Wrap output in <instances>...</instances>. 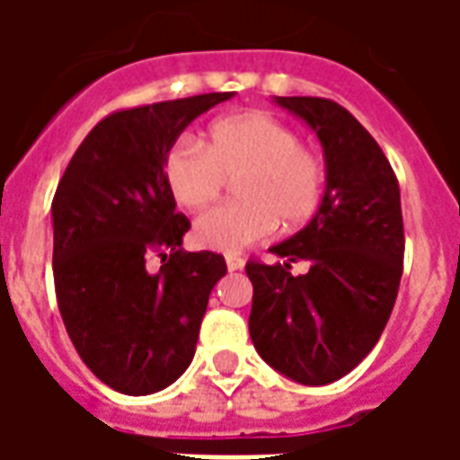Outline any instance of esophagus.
Instances as JSON below:
<instances>
[{"label": "esophagus", "mask_w": 460, "mask_h": 460, "mask_svg": "<svg viewBox=\"0 0 460 460\" xmlns=\"http://www.w3.org/2000/svg\"><path fill=\"white\" fill-rule=\"evenodd\" d=\"M243 263H246V261L241 259V256H234V253H231V256H226V269L229 270H241L243 269Z\"/></svg>", "instance_id": "esophagus-1"}]
</instances>
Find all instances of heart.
I'll return each mask as SVG.
<instances>
[{
    "label": "heart",
    "instance_id": "b5f03b06",
    "mask_svg": "<svg viewBox=\"0 0 460 460\" xmlns=\"http://www.w3.org/2000/svg\"><path fill=\"white\" fill-rule=\"evenodd\" d=\"M162 184L172 204L199 214L234 184L236 204L201 217L194 241L201 249L241 253L280 231L315 219L325 197V162L279 118L246 111L214 120L197 147L174 142L162 157Z\"/></svg>",
    "mask_w": 460,
    "mask_h": 460
}]
</instances>
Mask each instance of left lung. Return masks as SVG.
<instances>
[{"mask_svg": "<svg viewBox=\"0 0 460 460\" xmlns=\"http://www.w3.org/2000/svg\"><path fill=\"white\" fill-rule=\"evenodd\" d=\"M318 132L328 184L308 226L273 246L283 261L251 259L249 332L259 355L300 385H330L376 345L404 270L399 181L375 137L328 98H276ZM305 260L303 277L289 273Z\"/></svg>", "mask_w": 460, "mask_h": 460, "instance_id": "8db88e82", "label": "left lung"}]
</instances>
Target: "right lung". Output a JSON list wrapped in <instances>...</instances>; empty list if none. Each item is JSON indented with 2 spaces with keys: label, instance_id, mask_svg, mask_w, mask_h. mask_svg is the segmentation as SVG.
Masks as SVG:
<instances>
[{
  "label": "right lung",
  "instance_id": "obj_1",
  "mask_svg": "<svg viewBox=\"0 0 460 460\" xmlns=\"http://www.w3.org/2000/svg\"><path fill=\"white\" fill-rule=\"evenodd\" d=\"M231 95L115 111L85 135L56 187L58 310L85 367L115 392L152 394L181 376L211 288L226 276L224 256L181 249L191 224L162 184V157L197 115Z\"/></svg>",
  "mask_w": 460,
  "mask_h": 460
}]
</instances>
